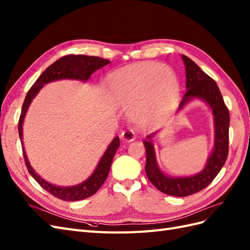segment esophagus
Masks as SVG:
<instances>
[{
	"instance_id": "esophagus-1",
	"label": "esophagus",
	"mask_w": 250,
	"mask_h": 250,
	"mask_svg": "<svg viewBox=\"0 0 250 250\" xmlns=\"http://www.w3.org/2000/svg\"><path fill=\"white\" fill-rule=\"evenodd\" d=\"M120 136H121V139H124V140H125L127 142L133 141L135 138H136V135H135L134 131L130 130V129L124 131L123 133H121Z\"/></svg>"
}]
</instances>
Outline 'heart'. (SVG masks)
I'll use <instances>...</instances> for the list:
<instances>
[{
  "label": "heart",
  "instance_id": "obj_1",
  "mask_svg": "<svg viewBox=\"0 0 250 250\" xmlns=\"http://www.w3.org/2000/svg\"><path fill=\"white\" fill-rule=\"evenodd\" d=\"M110 98L129 108V115L146 124L161 111L173 109L179 101L180 84L174 71L153 62H145L113 71L105 78ZM157 100H162L157 104Z\"/></svg>",
  "mask_w": 250,
  "mask_h": 250
}]
</instances>
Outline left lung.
<instances>
[{"instance_id":"8db88e82","label":"left lung","mask_w":250,"mask_h":250,"mask_svg":"<svg viewBox=\"0 0 250 250\" xmlns=\"http://www.w3.org/2000/svg\"><path fill=\"white\" fill-rule=\"evenodd\" d=\"M182 60L187 71V92L181 99L179 110L194 97L201 98L208 103L215 116L216 140L215 148L205 168L196 176L184 178H170L163 175L156 163L154 147L149 140L152 135L148 136V140L144 141L146 155V173L147 179L160 191L175 197H187L196 194L212 182L227 159L229 141V111L223 101L217 83L203 72L197 63L188 56L182 55Z\"/></svg>"}]
</instances>
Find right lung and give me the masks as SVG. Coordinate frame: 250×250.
<instances>
[{
	"mask_svg": "<svg viewBox=\"0 0 250 250\" xmlns=\"http://www.w3.org/2000/svg\"><path fill=\"white\" fill-rule=\"evenodd\" d=\"M109 62L110 61L98 58V56L69 54L66 56H62L60 60L54 62L52 65H50L44 72L41 74L37 82L33 83V85L29 89V91H28V93L25 97V101L22 106V112H21V116L19 119V135L21 142H23L22 125L26 112L28 110V106H29L34 96L39 93V91L42 89V85L50 82L62 80V78H73V80L87 81L94 71L101 69L102 67H104L105 65H108ZM118 147L119 138L115 137L108 146V148H106L104 156L102 157L95 172L91 175L89 179L71 188L55 187V185L50 184L44 179H42L38 174H35V172L30 167L29 162H28L26 153L24 151V146L23 155L28 172H29L30 175L34 178L35 181H37L42 188L46 189L49 194H51L52 196L59 198L63 201H78L93 196L95 192L101 188V187L105 181L106 177L109 175L113 157L115 155Z\"/></svg>",
	"mask_w": 250,
	"mask_h": 250,
	"instance_id": "obj_1",
	"label": "right lung"
}]
</instances>
